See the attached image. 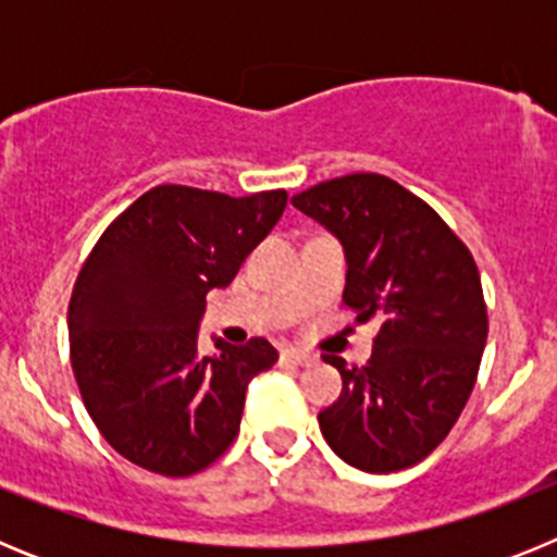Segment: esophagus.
<instances>
[{
	"mask_svg": "<svg viewBox=\"0 0 557 557\" xmlns=\"http://www.w3.org/2000/svg\"><path fill=\"white\" fill-rule=\"evenodd\" d=\"M282 359L284 362H293V366H314V362H318V357H314V354L301 351V348H284Z\"/></svg>",
	"mask_w": 557,
	"mask_h": 557,
	"instance_id": "obj_1",
	"label": "esophagus"
}]
</instances>
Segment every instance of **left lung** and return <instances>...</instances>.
<instances>
[{"label":"left lung","instance_id":"8db88e82","mask_svg":"<svg viewBox=\"0 0 557 557\" xmlns=\"http://www.w3.org/2000/svg\"><path fill=\"white\" fill-rule=\"evenodd\" d=\"M346 253L343 304L376 318L366 368L326 357L343 393L318 412L334 455L368 474L410 469L435 449L474 391L488 312L474 256L421 198L376 172L295 195Z\"/></svg>","mask_w":557,"mask_h":557}]
</instances>
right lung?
I'll return each mask as SVG.
<instances>
[{"mask_svg": "<svg viewBox=\"0 0 557 557\" xmlns=\"http://www.w3.org/2000/svg\"><path fill=\"white\" fill-rule=\"evenodd\" d=\"M287 191L228 198L164 184L100 236L69 301V354L83 405L108 444L147 471L189 476L234 444L245 391L273 368L264 337L198 348L206 293L228 287L273 231Z\"/></svg>", "mask_w": 557, "mask_h": 557, "instance_id": "1", "label": "right lung"}]
</instances>
